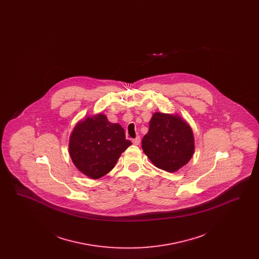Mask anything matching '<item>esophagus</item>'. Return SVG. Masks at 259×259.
I'll list each match as a JSON object with an SVG mask.
<instances>
[{
  "label": "esophagus",
  "instance_id": "34e87169",
  "mask_svg": "<svg viewBox=\"0 0 259 259\" xmlns=\"http://www.w3.org/2000/svg\"><path fill=\"white\" fill-rule=\"evenodd\" d=\"M132 142H133V144H134V145L138 146V145H140V143H141V138H140V137H137V138H135Z\"/></svg>",
  "mask_w": 259,
  "mask_h": 259
}]
</instances>
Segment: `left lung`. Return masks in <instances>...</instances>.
Masks as SVG:
<instances>
[{
    "mask_svg": "<svg viewBox=\"0 0 259 259\" xmlns=\"http://www.w3.org/2000/svg\"><path fill=\"white\" fill-rule=\"evenodd\" d=\"M142 148L157 168L176 172L193 155L192 130L177 115L155 112L149 121L148 134L143 138Z\"/></svg>",
    "mask_w": 259,
    "mask_h": 259,
    "instance_id": "8db88e82",
    "label": "left lung"
}]
</instances>
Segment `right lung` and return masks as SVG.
Segmentation results:
<instances>
[{
    "label": "right lung",
    "mask_w": 259,
    "mask_h": 259,
    "mask_svg": "<svg viewBox=\"0 0 259 259\" xmlns=\"http://www.w3.org/2000/svg\"><path fill=\"white\" fill-rule=\"evenodd\" d=\"M131 145L119 124L111 123L106 115L98 114L76 124L69 151L75 167L96 180L110 172Z\"/></svg>",
    "instance_id": "add662e5"
}]
</instances>
